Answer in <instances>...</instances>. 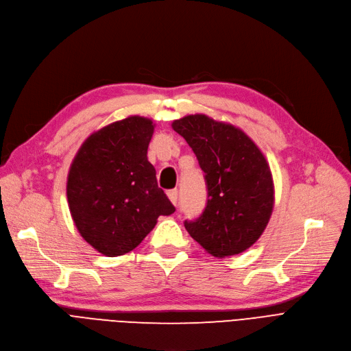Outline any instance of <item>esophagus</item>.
<instances>
[{"mask_svg": "<svg viewBox=\"0 0 351 351\" xmlns=\"http://www.w3.org/2000/svg\"><path fill=\"white\" fill-rule=\"evenodd\" d=\"M167 194H168V199L171 200V203H173V204H177V202H178V190H177V189L170 190Z\"/></svg>", "mask_w": 351, "mask_h": 351, "instance_id": "obj_1", "label": "esophagus"}]
</instances>
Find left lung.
<instances>
[{
    "label": "left lung",
    "instance_id": "8db88e82",
    "mask_svg": "<svg viewBox=\"0 0 351 351\" xmlns=\"http://www.w3.org/2000/svg\"><path fill=\"white\" fill-rule=\"evenodd\" d=\"M173 128L197 157L207 189L204 210L184 220L186 230L213 256L241 254L259 239L272 213L268 162L246 134L206 115L184 117Z\"/></svg>",
    "mask_w": 351,
    "mask_h": 351
}]
</instances>
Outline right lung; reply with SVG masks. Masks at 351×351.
Here are the masks:
<instances>
[{
	"label": "right lung",
	"instance_id": "add662e5",
	"mask_svg": "<svg viewBox=\"0 0 351 351\" xmlns=\"http://www.w3.org/2000/svg\"><path fill=\"white\" fill-rule=\"evenodd\" d=\"M149 119L130 117L90 135L70 167L67 202L76 228L106 256L135 249L176 207L147 158Z\"/></svg>",
	"mask_w": 351,
	"mask_h": 351
}]
</instances>
